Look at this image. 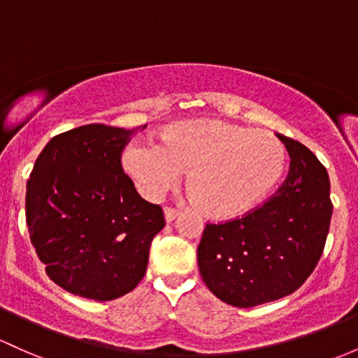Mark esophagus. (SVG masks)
I'll return each mask as SVG.
<instances>
[{
	"mask_svg": "<svg viewBox=\"0 0 358 358\" xmlns=\"http://www.w3.org/2000/svg\"><path fill=\"white\" fill-rule=\"evenodd\" d=\"M176 215H178V210L171 209V207H164V219H166V222L175 221Z\"/></svg>",
	"mask_w": 358,
	"mask_h": 358,
	"instance_id": "obj_1",
	"label": "esophagus"
}]
</instances>
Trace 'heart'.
<instances>
[{
  "label": "heart",
  "instance_id": "1",
  "mask_svg": "<svg viewBox=\"0 0 358 358\" xmlns=\"http://www.w3.org/2000/svg\"><path fill=\"white\" fill-rule=\"evenodd\" d=\"M285 148L270 132L217 119L168 125L158 144L134 143L124 170L149 200L159 199L187 171V188L206 215L231 219L253 209L277 185Z\"/></svg>",
  "mask_w": 358,
  "mask_h": 358
}]
</instances>
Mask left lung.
Instances as JSON below:
<instances>
[{
  "instance_id": "1",
  "label": "left lung",
  "mask_w": 358,
  "mask_h": 358,
  "mask_svg": "<svg viewBox=\"0 0 358 358\" xmlns=\"http://www.w3.org/2000/svg\"><path fill=\"white\" fill-rule=\"evenodd\" d=\"M277 137L290 156L284 183L243 217L207 224L197 248L202 280L236 308L277 301L299 289L316 268L329 231L328 171L304 144Z\"/></svg>"
}]
</instances>
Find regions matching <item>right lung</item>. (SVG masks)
<instances>
[{"mask_svg": "<svg viewBox=\"0 0 358 358\" xmlns=\"http://www.w3.org/2000/svg\"><path fill=\"white\" fill-rule=\"evenodd\" d=\"M136 131L90 124L54 136L27 182L37 257L50 280L74 296L112 301L136 289L164 227L163 209L141 197L122 168Z\"/></svg>", "mask_w": 358, "mask_h": 358, "instance_id": "right-lung-1", "label": "right lung"}]
</instances>
